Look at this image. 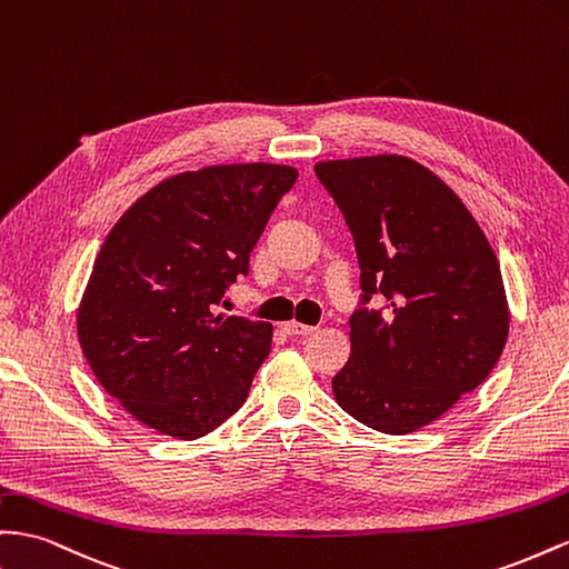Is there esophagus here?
I'll return each instance as SVG.
<instances>
[{
	"mask_svg": "<svg viewBox=\"0 0 569 569\" xmlns=\"http://www.w3.org/2000/svg\"><path fill=\"white\" fill-rule=\"evenodd\" d=\"M282 330H284L289 337H306V335L316 332V328H311V326H301V322H297V320H287V322H282Z\"/></svg>",
	"mask_w": 569,
	"mask_h": 569,
	"instance_id": "esophagus-1",
	"label": "esophagus"
}]
</instances>
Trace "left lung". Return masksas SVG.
Listing matches in <instances>:
<instances>
[{
  "mask_svg": "<svg viewBox=\"0 0 569 569\" xmlns=\"http://www.w3.org/2000/svg\"><path fill=\"white\" fill-rule=\"evenodd\" d=\"M355 239L359 306L351 355L332 378L349 417L419 431L493 371L510 316L498 258L448 183L402 156L318 162ZM373 296L387 303L367 306Z\"/></svg>",
  "mask_w": 569,
  "mask_h": 569,
  "instance_id": "8db88e82",
  "label": "left lung"
}]
</instances>
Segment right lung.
<instances>
[{
  "mask_svg": "<svg viewBox=\"0 0 569 569\" xmlns=\"http://www.w3.org/2000/svg\"><path fill=\"white\" fill-rule=\"evenodd\" d=\"M295 167L220 164L158 183L104 239L79 309L100 386L156 431L196 440L247 402L272 326L214 316L249 274Z\"/></svg>",
  "mask_w": 569,
  "mask_h": 569,
  "instance_id": "add662e5",
  "label": "right lung"
}]
</instances>
